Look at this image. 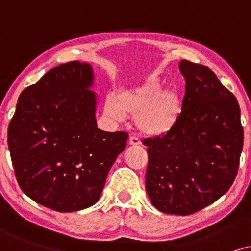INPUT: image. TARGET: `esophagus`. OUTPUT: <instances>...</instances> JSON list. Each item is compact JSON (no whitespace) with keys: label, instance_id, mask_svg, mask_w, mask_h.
Wrapping results in <instances>:
<instances>
[{"label":"esophagus","instance_id":"34e87169","mask_svg":"<svg viewBox=\"0 0 251 251\" xmlns=\"http://www.w3.org/2000/svg\"><path fill=\"white\" fill-rule=\"evenodd\" d=\"M128 143L131 146H140L141 145V141H140V139L136 138V136H131L128 140Z\"/></svg>","mask_w":251,"mask_h":251}]
</instances>
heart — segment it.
Returning <instances> with one entry per match:
<instances>
[{"label":"heart","mask_w":251,"mask_h":251,"mask_svg":"<svg viewBox=\"0 0 251 251\" xmlns=\"http://www.w3.org/2000/svg\"><path fill=\"white\" fill-rule=\"evenodd\" d=\"M105 115L123 122L126 115L135 116L139 131L149 136H162L171 132L181 113V100L175 89L163 91L159 76L150 75L145 82L120 91L105 101Z\"/></svg>","instance_id":"obj_1"}]
</instances>
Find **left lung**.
Masks as SVG:
<instances>
[{
	"label": "left lung",
	"mask_w": 251,
	"mask_h": 251,
	"mask_svg": "<svg viewBox=\"0 0 251 251\" xmlns=\"http://www.w3.org/2000/svg\"><path fill=\"white\" fill-rule=\"evenodd\" d=\"M186 92L171 132L148 147L146 190L157 210L188 216L216 202L234 181L243 146L235 96L208 66L179 63Z\"/></svg>",
	"instance_id": "left-lung-1"
}]
</instances>
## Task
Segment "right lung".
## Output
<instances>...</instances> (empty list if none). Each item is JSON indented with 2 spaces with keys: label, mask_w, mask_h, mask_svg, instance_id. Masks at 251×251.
<instances>
[{
  "label": "right lung",
  "mask_w": 251,
  "mask_h": 251,
  "mask_svg": "<svg viewBox=\"0 0 251 251\" xmlns=\"http://www.w3.org/2000/svg\"><path fill=\"white\" fill-rule=\"evenodd\" d=\"M92 66L78 61L49 70L19 95L8 146L23 192L46 208L72 212L99 201L128 134L96 124Z\"/></svg>",
  "instance_id": "add662e5"
}]
</instances>
